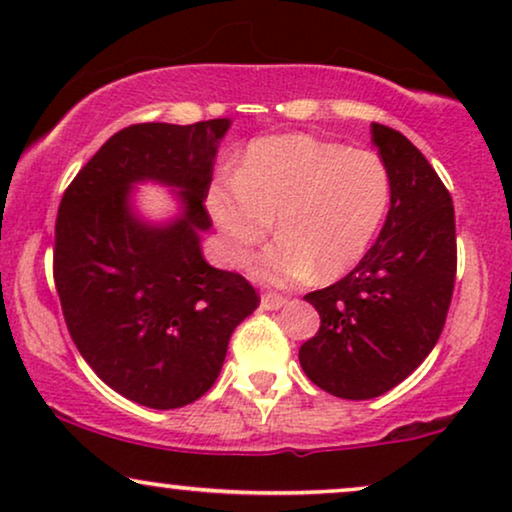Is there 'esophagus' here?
Instances as JSON below:
<instances>
[{
    "label": "esophagus",
    "mask_w": 512,
    "mask_h": 512,
    "mask_svg": "<svg viewBox=\"0 0 512 512\" xmlns=\"http://www.w3.org/2000/svg\"><path fill=\"white\" fill-rule=\"evenodd\" d=\"M286 298L279 296V293H272V291H265L261 296V310H279V307H284Z\"/></svg>",
    "instance_id": "obj_1"
}]
</instances>
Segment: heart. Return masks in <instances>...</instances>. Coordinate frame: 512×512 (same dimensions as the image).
I'll list each match as a JSON object with an SVG mask.
<instances>
[{"label":"heart","instance_id":"obj_1","mask_svg":"<svg viewBox=\"0 0 512 512\" xmlns=\"http://www.w3.org/2000/svg\"><path fill=\"white\" fill-rule=\"evenodd\" d=\"M389 200V172L375 153L310 135L256 139L235 177H219L207 191L209 214L235 265L268 237L277 216L282 237L251 265L275 286L303 282L314 270L319 279L352 270L382 228Z\"/></svg>","mask_w":512,"mask_h":512}]
</instances>
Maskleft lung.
I'll list each match as a JSON object with an SVG mask.
<instances>
[{"label":"left lung","mask_w":512,"mask_h":512,"mask_svg":"<svg viewBox=\"0 0 512 512\" xmlns=\"http://www.w3.org/2000/svg\"><path fill=\"white\" fill-rule=\"evenodd\" d=\"M370 135L391 179L387 221L349 275L307 293L321 326L298 352L317 387L349 401L387 394L429 356L457 277L450 191L401 132L373 123Z\"/></svg>","instance_id":"obj_1"}]
</instances>
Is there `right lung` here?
I'll use <instances>...</instances> for the list:
<instances>
[{"mask_svg":"<svg viewBox=\"0 0 512 512\" xmlns=\"http://www.w3.org/2000/svg\"><path fill=\"white\" fill-rule=\"evenodd\" d=\"M228 118L123 128L81 167L55 219L53 279L67 331L118 394L156 410L212 389L230 335L261 298L249 279L216 270L200 251L212 226L205 198ZM182 188L185 214L167 229L127 209L135 180Z\"/></svg>","mask_w":512,"mask_h":512,"instance_id":"right-lung-1","label":"right lung"}]
</instances>
